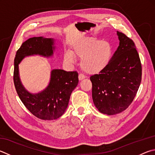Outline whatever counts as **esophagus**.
I'll list each match as a JSON object with an SVG mask.
<instances>
[{
    "instance_id": "34e87169",
    "label": "esophagus",
    "mask_w": 155,
    "mask_h": 155,
    "mask_svg": "<svg viewBox=\"0 0 155 155\" xmlns=\"http://www.w3.org/2000/svg\"><path fill=\"white\" fill-rule=\"evenodd\" d=\"M85 78V75H84L83 74H78V79H79V81H82Z\"/></svg>"
}]
</instances>
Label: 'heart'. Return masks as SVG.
Masks as SVG:
<instances>
[{
	"label": "heart",
	"instance_id": "obj_1",
	"mask_svg": "<svg viewBox=\"0 0 155 155\" xmlns=\"http://www.w3.org/2000/svg\"><path fill=\"white\" fill-rule=\"evenodd\" d=\"M74 56L81 60V68L85 72L90 74H97L104 70L110 62L112 46L108 41L94 38H85L75 45L72 53L67 51L64 59L69 63H74Z\"/></svg>",
	"mask_w": 155,
	"mask_h": 155
}]
</instances>
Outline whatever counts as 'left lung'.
I'll use <instances>...</instances> for the list:
<instances>
[{"label":"left lung","instance_id":"obj_1","mask_svg":"<svg viewBox=\"0 0 155 155\" xmlns=\"http://www.w3.org/2000/svg\"><path fill=\"white\" fill-rule=\"evenodd\" d=\"M119 46L106 68L91 76L95 107L107 115L124 111L133 102L142 81V64L134 42L118 32Z\"/></svg>","mask_w":155,"mask_h":155}]
</instances>
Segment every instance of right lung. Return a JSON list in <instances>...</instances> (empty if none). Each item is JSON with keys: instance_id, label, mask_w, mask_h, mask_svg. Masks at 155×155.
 I'll list each match as a JSON object with an SVG mask.
<instances>
[{"instance_id": "right-lung-1", "label": "right lung", "mask_w": 155, "mask_h": 155, "mask_svg": "<svg viewBox=\"0 0 155 155\" xmlns=\"http://www.w3.org/2000/svg\"><path fill=\"white\" fill-rule=\"evenodd\" d=\"M53 44L54 41L52 38L41 36L30 38L22 43L17 51L14 60L13 81L18 95L31 113L43 120L57 119L65 112L72 91L78 83V72L53 70L47 88L38 94H32L21 85L18 65L22 59L28 55L51 56L55 49Z\"/></svg>"}]
</instances>
